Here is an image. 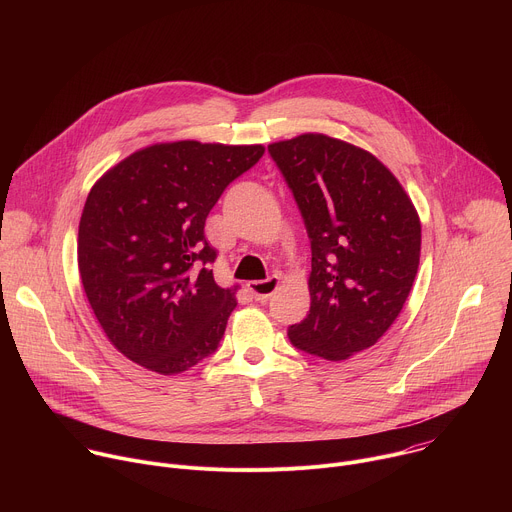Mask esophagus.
I'll use <instances>...</instances> for the list:
<instances>
[{
	"instance_id": "esophagus-1",
	"label": "esophagus",
	"mask_w": 512,
	"mask_h": 512,
	"mask_svg": "<svg viewBox=\"0 0 512 512\" xmlns=\"http://www.w3.org/2000/svg\"><path fill=\"white\" fill-rule=\"evenodd\" d=\"M247 287L251 289V294L257 302H267L275 294V289L279 287V277L269 275L267 279H255V281H249Z\"/></svg>"
}]
</instances>
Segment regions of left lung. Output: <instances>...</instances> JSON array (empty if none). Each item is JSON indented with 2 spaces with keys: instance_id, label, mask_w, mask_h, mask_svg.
<instances>
[{
  "instance_id": "1",
  "label": "left lung",
  "mask_w": 512,
  "mask_h": 512,
  "mask_svg": "<svg viewBox=\"0 0 512 512\" xmlns=\"http://www.w3.org/2000/svg\"><path fill=\"white\" fill-rule=\"evenodd\" d=\"M267 152L312 245V304L287 328L289 342L344 360L373 346L399 316L417 275L419 216L397 178L356 145L304 133Z\"/></svg>"
}]
</instances>
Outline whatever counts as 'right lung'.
Returning <instances> with one entry per match:
<instances>
[{
	"instance_id": "add662e5",
	"label": "right lung",
	"mask_w": 512,
	"mask_h": 512,
	"mask_svg": "<svg viewBox=\"0 0 512 512\" xmlns=\"http://www.w3.org/2000/svg\"><path fill=\"white\" fill-rule=\"evenodd\" d=\"M263 145L174 141L111 168L89 192L79 271L107 338L129 360L178 375L216 352L237 306L216 285L204 223Z\"/></svg>"
}]
</instances>
